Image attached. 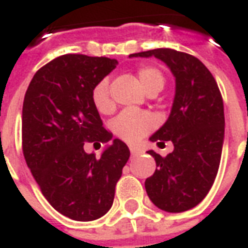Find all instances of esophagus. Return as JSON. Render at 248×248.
Listing matches in <instances>:
<instances>
[{
    "label": "esophagus",
    "mask_w": 248,
    "mask_h": 248,
    "mask_svg": "<svg viewBox=\"0 0 248 248\" xmlns=\"http://www.w3.org/2000/svg\"><path fill=\"white\" fill-rule=\"evenodd\" d=\"M130 152H131V155H138L139 150L137 147H133V146H131V147H130Z\"/></svg>",
    "instance_id": "1"
}]
</instances>
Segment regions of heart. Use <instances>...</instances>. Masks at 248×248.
<instances>
[{
  "mask_svg": "<svg viewBox=\"0 0 248 248\" xmlns=\"http://www.w3.org/2000/svg\"><path fill=\"white\" fill-rule=\"evenodd\" d=\"M138 78L144 91H150L151 88L164 85L163 73L154 67H143L138 71ZM93 104L101 113H109L113 109V101L110 98L108 82L101 81L93 88L92 92ZM156 126V121L150 113L137 111V110H124L111 124V129L117 137L126 142L134 143L143 138L154 127Z\"/></svg>",
  "mask_w": 248,
  "mask_h": 248,
  "instance_id": "obj_1",
  "label": "heart"
}]
</instances>
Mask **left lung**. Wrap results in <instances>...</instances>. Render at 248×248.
Segmentation results:
<instances>
[{
  "label": "left lung",
  "mask_w": 248,
  "mask_h": 248,
  "mask_svg": "<svg viewBox=\"0 0 248 248\" xmlns=\"http://www.w3.org/2000/svg\"><path fill=\"white\" fill-rule=\"evenodd\" d=\"M151 56L170 68L176 87L170 117L150 140H170L173 151L166 157L147 151L156 170L144 186L155 206L181 213L199 205L216 180L225 138L223 101L213 75L197 58L170 48L130 55Z\"/></svg>",
  "instance_id": "obj_1"
}]
</instances>
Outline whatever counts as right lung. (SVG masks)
<instances>
[{
  "mask_svg": "<svg viewBox=\"0 0 248 248\" xmlns=\"http://www.w3.org/2000/svg\"><path fill=\"white\" fill-rule=\"evenodd\" d=\"M118 62L68 54L34 75L22 109V147L27 167L51 206L75 221H94L109 212L115 184L130 157L113 139L100 158L83 142H108L92 92Z\"/></svg>",
  "mask_w": 248,
  "mask_h": 248,
  "instance_id": "add662e5",
  "label": "right lung"
}]
</instances>
